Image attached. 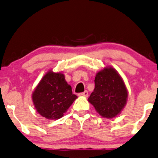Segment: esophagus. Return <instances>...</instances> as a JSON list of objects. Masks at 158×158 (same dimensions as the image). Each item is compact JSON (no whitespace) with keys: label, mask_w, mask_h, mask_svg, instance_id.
Segmentation results:
<instances>
[{"label":"esophagus","mask_w":158,"mask_h":158,"mask_svg":"<svg viewBox=\"0 0 158 158\" xmlns=\"http://www.w3.org/2000/svg\"><path fill=\"white\" fill-rule=\"evenodd\" d=\"M79 95L80 96H83V97H88L89 96L88 91L85 90V91H83V92H82V93H80Z\"/></svg>","instance_id":"obj_1"}]
</instances>
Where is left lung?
Instances as JSON below:
<instances>
[{"label":"left lung","mask_w":158,"mask_h":158,"mask_svg":"<svg viewBox=\"0 0 158 158\" xmlns=\"http://www.w3.org/2000/svg\"><path fill=\"white\" fill-rule=\"evenodd\" d=\"M94 91L89 97L97 112L104 118L119 114L127 103V90L123 79L113 67H106L97 73Z\"/></svg>","instance_id":"left-lung-1"}]
</instances>
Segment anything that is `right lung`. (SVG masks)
Wrapping results in <instances>:
<instances>
[{
	"label": "right lung",
	"instance_id": "right-lung-1",
	"mask_svg": "<svg viewBox=\"0 0 158 158\" xmlns=\"http://www.w3.org/2000/svg\"><path fill=\"white\" fill-rule=\"evenodd\" d=\"M77 96L61 73L48 72L32 94L36 111L48 119H58L64 116Z\"/></svg>",
	"mask_w": 158,
	"mask_h": 158
}]
</instances>
